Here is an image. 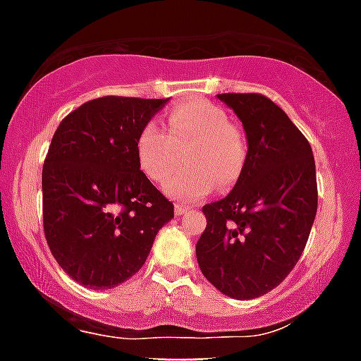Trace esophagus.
Listing matches in <instances>:
<instances>
[{
    "label": "esophagus",
    "mask_w": 361,
    "mask_h": 361,
    "mask_svg": "<svg viewBox=\"0 0 361 361\" xmlns=\"http://www.w3.org/2000/svg\"><path fill=\"white\" fill-rule=\"evenodd\" d=\"M187 211H189V207H187V205H183V204H176L174 205L176 216H181V214H185Z\"/></svg>",
    "instance_id": "34e87169"
}]
</instances>
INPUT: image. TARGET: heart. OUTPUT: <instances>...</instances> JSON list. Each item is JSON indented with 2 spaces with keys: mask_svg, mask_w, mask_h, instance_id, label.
I'll return each instance as SVG.
<instances>
[{
  "mask_svg": "<svg viewBox=\"0 0 361 361\" xmlns=\"http://www.w3.org/2000/svg\"><path fill=\"white\" fill-rule=\"evenodd\" d=\"M139 165L150 180L163 183L180 166L181 154L187 169L174 176L166 192L178 200H200L214 189L229 190L240 180L247 148L240 132L229 124L220 106L189 101L166 114V134L147 124L135 143Z\"/></svg>",
  "mask_w": 361,
  "mask_h": 361,
  "instance_id": "b5f03b06",
  "label": "heart"
}]
</instances>
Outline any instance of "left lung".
Instances as JSON below:
<instances>
[{"instance_id": "8db88e82", "label": "left lung", "mask_w": 361, "mask_h": 361, "mask_svg": "<svg viewBox=\"0 0 361 361\" xmlns=\"http://www.w3.org/2000/svg\"><path fill=\"white\" fill-rule=\"evenodd\" d=\"M242 121L247 157L226 198L204 205L196 242L202 274L233 299H255L283 283L307 246L317 213L314 154L307 137L260 93H222Z\"/></svg>"}]
</instances>
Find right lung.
Wrapping results in <instances>:
<instances>
[{"label": "right lung", "mask_w": 361, "mask_h": 361, "mask_svg": "<svg viewBox=\"0 0 361 361\" xmlns=\"http://www.w3.org/2000/svg\"><path fill=\"white\" fill-rule=\"evenodd\" d=\"M169 99L101 97L62 119L42 171L45 240L82 286L114 288L145 264L172 202L139 165V132Z\"/></svg>", "instance_id": "right-lung-1"}]
</instances>
